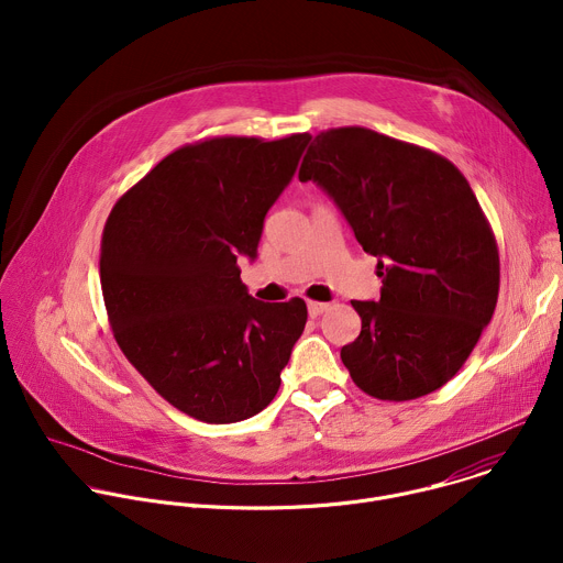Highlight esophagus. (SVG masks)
<instances>
[{"mask_svg":"<svg viewBox=\"0 0 563 563\" xmlns=\"http://www.w3.org/2000/svg\"><path fill=\"white\" fill-rule=\"evenodd\" d=\"M328 307H330L328 302H313V300L307 302V311H309L311 318H316V316H320L323 311H328Z\"/></svg>","mask_w":563,"mask_h":563,"instance_id":"esophagus-1","label":"esophagus"}]
</instances>
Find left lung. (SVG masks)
Masks as SVG:
<instances>
[{
  "label": "left lung",
  "instance_id": "obj_1",
  "mask_svg": "<svg viewBox=\"0 0 563 563\" xmlns=\"http://www.w3.org/2000/svg\"><path fill=\"white\" fill-rule=\"evenodd\" d=\"M298 180H313L376 256L380 298L352 300L361 334L341 350L380 400L445 385L490 323L499 296L493 227L448 157L365 126L318 133Z\"/></svg>",
  "mask_w": 563,
  "mask_h": 563
}]
</instances>
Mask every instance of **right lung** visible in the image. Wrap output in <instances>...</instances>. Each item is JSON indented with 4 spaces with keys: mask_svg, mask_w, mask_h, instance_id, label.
Masks as SVG:
<instances>
[{
    "mask_svg": "<svg viewBox=\"0 0 563 563\" xmlns=\"http://www.w3.org/2000/svg\"><path fill=\"white\" fill-rule=\"evenodd\" d=\"M309 133L222 135L169 153L111 209L100 283L129 363L180 412L235 423L265 410L307 323L302 298L263 302L238 256L294 178Z\"/></svg>",
    "mask_w": 563,
    "mask_h": 563,
    "instance_id": "1",
    "label": "right lung"
}]
</instances>
